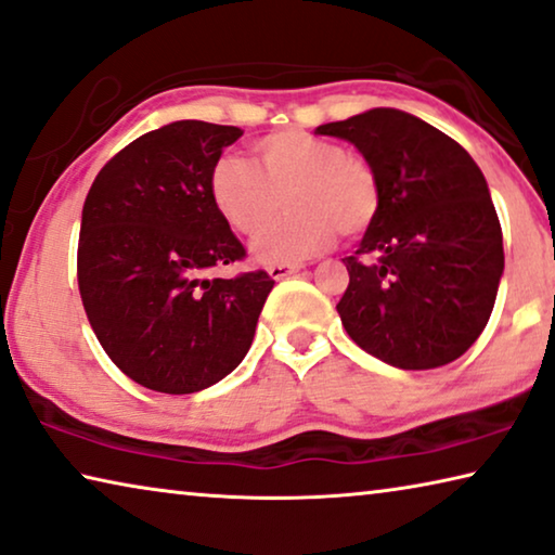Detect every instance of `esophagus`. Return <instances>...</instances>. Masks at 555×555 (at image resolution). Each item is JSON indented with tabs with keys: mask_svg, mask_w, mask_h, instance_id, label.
Wrapping results in <instances>:
<instances>
[{
	"mask_svg": "<svg viewBox=\"0 0 555 555\" xmlns=\"http://www.w3.org/2000/svg\"><path fill=\"white\" fill-rule=\"evenodd\" d=\"M301 269V263H276V267H267V271H269V276L271 279H286V276H292V274H296V271Z\"/></svg>",
	"mask_w": 555,
	"mask_h": 555,
	"instance_id": "1",
	"label": "esophagus"
}]
</instances>
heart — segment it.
Segmentation results:
<instances>
[{
  "label": "heart",
  "instance_id": "heart-1",
  "mask_svg": "<svg viewBox=\"0 0 555 555\" xmlns=\"http://www.w3.org/2000/svg\"><path fill=\"white\" fill-rule=\"evenodd\" d=\"M259 165L222 155L209 172V197L234 232L254 236L279 215H288L254 242V257L267 267L319 257L346 236L363 234L380 209L373 167L346 147L301 130H284L257 145Z\"/></svg>",
  "mask_w": 555,
  "mask_h": 555
}]
</instances>
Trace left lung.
<instances>
[{"mask_svg": "<svg viewBox=\"0 0 555 555\" xmlns=\"http://www.w3.org/2000/svg\"><path fill=\"white\" fill-rule=\"evenodd\" d=\"M373 167L380 209L346 257L343 328L365 353L429 371L467 353L494 309L504 242L479 165L417 116L371 108L315 128Z\"/></svg>", "mask_w": 555, "mask_h": 555, "instance_id": "obj_1", "label": "left lung"}]
</instances>
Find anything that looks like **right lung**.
Returning <instances> with one entry per match:
<instances>
[{
  "label": "right lung",
  "instance_id": "1",
  "mask_svg": "<svg viewBox=\"0 0 555 555\" xmlns=\"http://www.w3.org/2000/svg\"><path fill=\"white\" fill-rule=\"evenodd\" d=\"M234 126L175 120L113 155L88 190L78 292L95 338L130 380L167 395L230 375L254 340L274 279H212L244 246L209 197Z\"/></svg>",
  "mask_w": 555,
  "mask_h": 555
}]
</instances>
